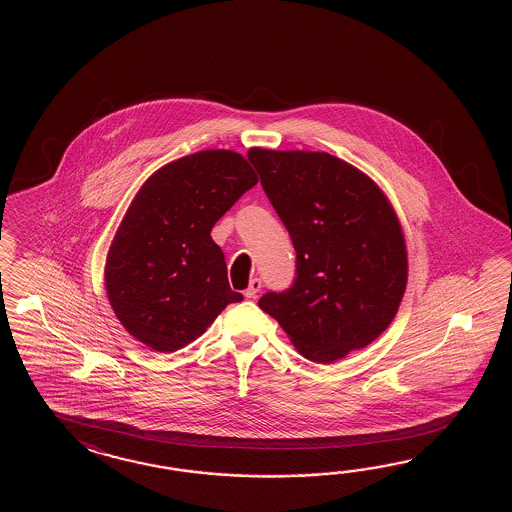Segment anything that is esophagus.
Instances as JSON below:
<instances>
[{
	"mask_svg": "<svg viewBox=\"0 0 512 512\" xmlns=\"http://www.w3.org/2000/svg\"><path fill=\"white\" fill-rule=\"evenodd\" d=\"M260 289V278H252L251 283H249V287H247V291H245V296H247V298H256V294L260 293Z\"/></svg>",
	"mask_w": 512,
	"mask_h": 512,
	"instance_id": "obj_1",
	"label": "esophagus"
}]
</instances>
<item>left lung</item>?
Listing matches in <instances>:
<instances>
[{
  "label": "left lung",
  "instance_id": "8db88e82",
  "mask_svg": "<svg viewBox=\"0 0 512 512\" xmlns=\"http://www.w3.org/2000/svg\"><path fill=\"white\" fill-rule=\"evenodd\" d=\"M261 186L293 240L296 276L261 309L305 359L329 364L366 348L403 300V229L381 188L326 152L252 148Z\"/></svg>",
  "mask_w": 512,
  "mask_h": 512
}]
</instances>
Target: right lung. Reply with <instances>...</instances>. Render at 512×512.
<instances>
[{
  "label": "right lung",
  "instance_id": "add662e5",
  "mask_svg": "<svg viewBox=\"0 0 512 512\" xmlns=\"http://www.w3.org/2000/svg\"><path fill=\"white\" fill-rule=\"evenodd\" d=\"M256 183L251 164L230 150L192 153L150 175L106 260L109 304L130 335L172 353L243 300L210 230Z\"/></svg>",
  "mask_w": 512,
  "mask_h": 512
}]
</instances>
